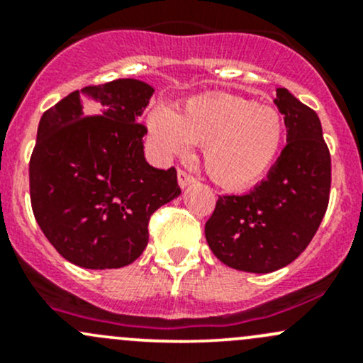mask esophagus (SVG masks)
I'll return each instance as SVG.
<instances>
[{"instance_id":"esophagus-1","label":"esophagus","mask_w":363,"mask_h":363,"mask_svg":"<svg viewBox=\"0 0 363 363\" xmlns=\"http://www.w3.org/2000/svg\"><path fill=\"white\" fill-rule=\"evenodd\" d=\"M177 182H179V186L184 189V188H188V186H191L193 182H195V177H193V175H189V174H186L184 170H179L177 172Z\"/></svg>"}]
</instances>
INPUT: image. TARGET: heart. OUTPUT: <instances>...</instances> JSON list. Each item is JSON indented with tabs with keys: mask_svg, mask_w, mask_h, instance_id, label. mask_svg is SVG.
<instances>
[{
	"mask_svg": "<svg viewBox=\"0 0 363 363\" xmlns=\"http://www.w3.org/2000/svg\"><path fill=\"white\" fill-rule=\"evenodd\" d=\"M147 131L163 158H184L191 145H202L203 168L212 181L239 191L269 174L286 126L276 107L216 93L189 98L174 113L152 111Z\"/></svg>",
	"mask_w": 363,
	"mask_h": 363,
	"instance_id": "b5f03b06",
	"label": "heart"
}]
</instances>
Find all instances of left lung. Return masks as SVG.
Instances as JSON below:
<instances>
[{
    "mask_svg": "<svg viewBox=\"0 0 363 363\" xmlns=\"http://www.w3.org/2000/svg\"><path fill=\"white\" fill-rule=\"evenodd\" d=\"M274 104L284 116L286 147L250 193L219 196L205 223L216 258L252 274L283 269L306 250L330 195V152L320 117L284 87Z\"/></svg>",
    "mask_w": 363,
    "mask_h": 363,
    "instance_id": "left-lung-1",
    "label": "left lung"
}]
</instances>
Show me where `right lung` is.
I'll return each instance as SVG.
<instances>
[{"label": "right lung", "instance_id": "add662e5", "mask_svg": "<svg viewBox=\"0 0 363 363\" xmlns=\"http://www.w3.org/2000/svg\"><path fill=\"white\" fill-rule=\"evenodd\" d=\"M155 87L137 79L73 91L42 116L29 161L36 223L84 269H121L149 242V219L181 195L175 168L145 161L138 119Z\"/></svg>", "mask_w": 363, "mask_h": 363}]
</instances>
